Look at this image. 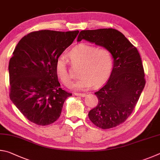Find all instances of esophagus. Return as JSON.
I'll use <instances>...</instances> for the list:
<instances>
[{
    "label": "esophagus",
    "mask_w": 160,
    "mask_h": 160,
    "mask_svg": "<svg viewBox=\"0 0 160 160\" xmlns=\"http://www.w3.org/2000/svg\"><path fill=\"white\" fill-rule=\"evenodd\" d=\"M75 96H80V97H85L86 96V93H74Z\"/></svg>",
    "instance_id": "esophagus-1"
}]
</instances>
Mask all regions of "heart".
<instances>
[{"label":"heart","instance_id":"obj_1","mask_svg":"<svg viewBox=\"0 0 160 160\" xmlns=\"http://www.w3.org/2000/svg\"><path fill=\"white\" fill-rule=\"evenodd\" d=\"M73 64H80L79 78L73 83L72 88L86 89L99 86L110 77L113 69V58L111 52L105 48H98L94 45L82 43L77 45L69 52ZM55 72L64 85L69 86L72 77L67 66V60L60 55L55 61Z\"/></svg>","mask_w":160,"mask_h":160}]
</instances>
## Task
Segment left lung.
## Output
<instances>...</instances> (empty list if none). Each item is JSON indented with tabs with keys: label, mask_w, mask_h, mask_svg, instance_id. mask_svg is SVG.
Masks as SVG:
<instances>
[{
	"label": "left lung",
	"mask_w": 160,
	"mask_h": 160,
	"mask_svg": "<svg viewBox=\"0 0 160 160\" xmlns=\"http://www.w3.org/2000/svg\"><path fill=\"white\" fill-rule=\"evenodd\" d=\"M83 39L105 48L112 55V72L106 84L95 93L98 103L89 112L88 117L102 129L115 127L131 115L145 87L141 56L136 48L117 29L83 30L77 41Z\"/></svg>",
	"instance_id": "obj_1"
}]
</instances>
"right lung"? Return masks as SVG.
I'll list each match as a JSON object with an SVG mask.
<instances>
[{
  "label": "right lung",
  "instance_id": "obj_1",
  "mask_svg": "<svg viewBox=\"0 0 160 160\" xmlns=\"http://www.w3.org/2000/svg\"><path fill=\"white\" fill-rule=\"evenodd\" d=\"M41 30L24 36L15 47L9 69L10 98L30 122L40 126L60 117L72 93L62 90L55 72V61L78 33Z\"/></svg>",
  "mask_w": 160,
  "mask_h": 160
}]
</instances>
